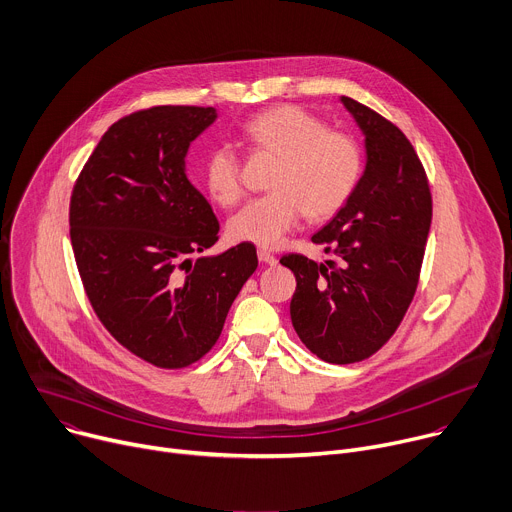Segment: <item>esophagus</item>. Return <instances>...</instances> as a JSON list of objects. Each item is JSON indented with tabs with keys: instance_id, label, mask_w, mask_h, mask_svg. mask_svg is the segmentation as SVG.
<instances>
[{
	"instance_id": "1",
	"label": "esophagus",
	"mask_w": 512,
	"mask_h": 512,
	"mask_svg": "<svg viewBox=\"0 0 512 512\" xmlns=\"http://www.w3.org/2000/svg\"><path fill=\"white\" fill-rule=\"evenodd\" d=\"M257 257H259V261H261V263H265V265H275V263H277V257H275L273 253L265 251V249H259Z\"/></svg>"
}]
</instances>
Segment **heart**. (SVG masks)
<instances>
[{
    "label": "heart",
    "mask_w": 512,
    "mask_h": 512,
    "mask_svg": "<svg viewBox=\"0 0 512 512\" xmlns=\"http://www.w3.org/2000/svg\"><path fill=\"white\" fill-rule=\"evenodd\" d=\"M253 149L280 157L267 196L251 200L230 218L228 235L257 247H277L304 214L329 218L355 192L363 159L349 134L327 130L320 118L298 106H275L245 122ZM204 181L220 206H235L243 194V169L230 147H216L204 163Z\"/></svg>",
    "instance_id": "1"
}]
</instances>
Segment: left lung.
<instances>
[{"instance_id": "8db88e82", "label": "left lung", "mask_w": 512, "mask_h": 512, "mask_svg": "<svg viewBox=\"0 0 512 512\" xmlns=\"http://www.w3.org/2000/svg\"><path fill=\"white\" fill-rule=\"evenodd\" d=\"M341 102L365 134L367 163L349 202L312 237L337 261L280 259L296 275L290 316L300 341L339 365L371 357L400 327L433 218L425 167L404 132L351 98Z\"/></svg>"}]
</instances>
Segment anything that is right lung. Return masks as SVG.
<instances>
[{
	"label": "right lung",
	"instance_id": "right-lung-1",
	"mask_svg": "<svg viewBox=\"0 0 512 512\" xmlns=\"http://www.w3.org/2000/svg\"><path fill=\"white\" fill-rule=\"evenodd\" d=\"M214 108L155 106L114 122L71 194L75 263L108 333L143 361L179 369L218 341L226 314L257 269L241 243L192 261L218 241L208 200L185 175L190 143Z\"/></svg>",
	"mask_w": 512,
	"mask_h": 512
}]
</instances>
